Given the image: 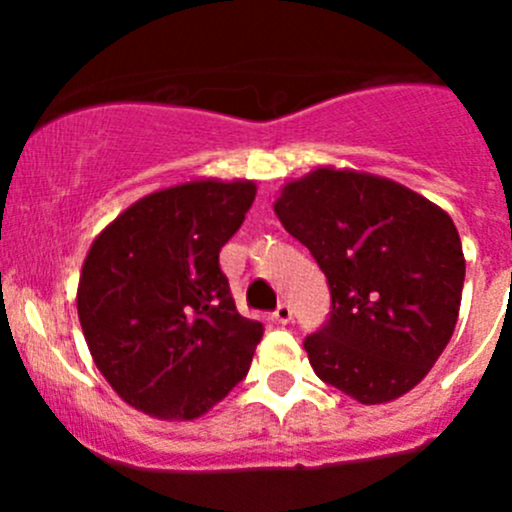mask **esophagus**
<instances>
[{
    "mask_svg": "<svg viewBox=\"0 0 512 512\" xmlns=\"http://www.w3.org/2000/svg\"><path fill=\"white\" fill-rule=\"evenodd\" d=\"M272 317H275V322H277V324H287L289 319H292V307H289V304L282 302L280 307L275 309V314H272Z\"/></svg>",
    "mask_w": 512,
    "mask_h": 512,
    "instance_id": "esophagus-1",
    "label": "esophagus"
}]
</instances>
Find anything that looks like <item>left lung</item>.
Masks as SVG:
<instances>
[{"instance_id":"8db88e82","label":"left lung","mask_w":512,"mask_h":512,"mask_svg":"<svg viewBox=\"0 0 512 512\" xmlns=\"http://www.w3.org/2000/svg\"><path fill=\"white\" fill-rule=\"evenodd\" d=\"M275 213L332 294L304 339L314 374L359 404L414 389L458 322L466 260L453 220L394 180L332 168L285 185Z\"/></svg>"}]
</instances>
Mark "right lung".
<instances>
[{"label": "right lung", "mask_w": 512, "mask_h": 512, "mask_svg": "<svg viewBox=\"0 0 512 512\" xmlns=\"http://www.w3.org/2000/svg\"><path fill=\"white\" fill-rule=\"evenodd\" d=\"M255 200L247 180H193L118 215L91 245L79 319L98 371L133 409L203 416L250 371L262 324L235 309L220 247Z\"/></svg>", "instance_id": "add662e5"}]
</instances>
